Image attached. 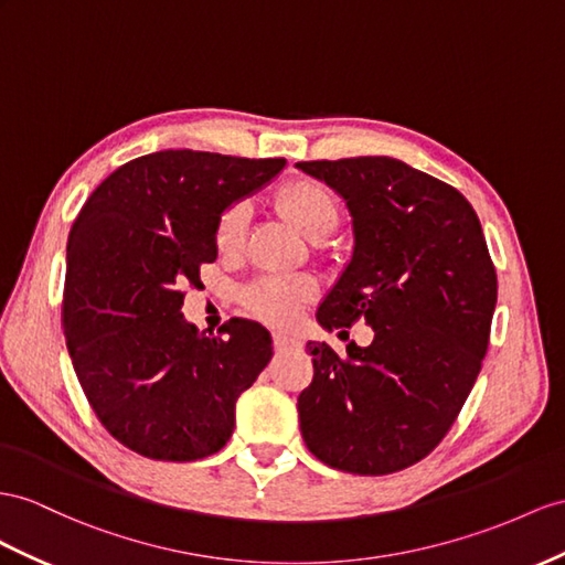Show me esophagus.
I'll list each match as a JSON object with an SVG mask.
<instances>
[{
	"label": "esophagus",
	"instance_id": "1",
	"mask_svg": "<svg viewBox=\"0 0 565 565\" xmlns=\"http://www.w3.org/2000/svg\"><path fill=\"white\" fill-rule=\"evenodd\" d=\"M271 341H274V349H277V351H288V349H296V345H300V341L296 337L281 334V331H277V334L271 337Z\"/></svg>",
	"mask_w": 565,
	"mask_h": 565
}]
</instances>
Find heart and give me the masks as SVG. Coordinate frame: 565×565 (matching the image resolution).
<instances>
[{
  "mask_svg": "<svg viewBox=\"0 0 565 565\" xmlns=\"http://www.w3.org/2000/svg\"><path fill=\"white\" fill-rule=\"evenodd\" d=\"M279 210L294 222L306 236H317L322 231H331L337 224V200L329 188L315 179L288 181L279 195ZM250 220L248 202H234L228 205L214 228V238L220 250H236L243 243L245 226ZM317 294V284L310 277H263L248 286L245 291V306H248L259 320L269 324L294 322L298 312L308 306Z\"/></svg>",
  "mask_w": 565,
  "mask_h": 565,
  "instance_id": "heart-1",
  "label": "heart"
}]
</instances>
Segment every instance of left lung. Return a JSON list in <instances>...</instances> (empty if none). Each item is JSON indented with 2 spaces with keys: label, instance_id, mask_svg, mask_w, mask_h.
Wrapping results in <instances>:
<instances>
[{
  "label": "left lung",
  "instance_id": "8db88e82",
  "mask_svg": "<svg viewBox=\"0 0 565 565\" xmlns=\"http://www.w3.org/2000/svg\"><path fill=\"white\" fill-rule=\"evenodd\" d=\"M296 167L334 188L353 216V257L317 322L334 331L363 320L374 331L345 358L308 343L302 439L329 468L398 472L439 446L482 367L497 271L480 220L454 185L401 159Z\"/></svg>",
  "mask_w": 565,
  "mask_h": 565
}]
</instances>
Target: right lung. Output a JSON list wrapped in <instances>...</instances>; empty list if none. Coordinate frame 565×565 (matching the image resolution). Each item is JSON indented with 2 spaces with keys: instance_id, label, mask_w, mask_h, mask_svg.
I'll return each instance as SVG.
<instances>
[{
  "instance_id": "add662e5",
  "label": "right lung",
  "mask_w": 565,
  "mask_h": 565,
  "mask_svg": "<svg viewBox=\"0 0 565 565\" xmlns=\"http://www.w3.org/2000/svg\"><path fill=\"white\" fill-rule=\"evenodd\" d=\"M286 159L162 150L99 183L71 226L62 324L76 377L114 439L152 460L207 458L236 401L271 360L269 331L228 320L207 337L183 320V288L216 259L222 212Z\"/></svg>"
}]
</instances>
